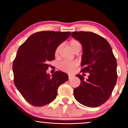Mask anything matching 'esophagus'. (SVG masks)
Wrapping results in <instances>:
<instances>
[{
    "instance_id": "1",
    "label": "esophagus",
    "mask_w": 128,
    "mask_h": 128,
    "mask_svg": "<svg viewBox=\"0 0 128 128\" xmlns=\"http://www.w3.org/2000/svg\"><path fill=\"white\" fill-rule=\"evenodd\" d=\"M73 77V75H72V74H68V79H71Z\"/></svg>"
}]
</instances>
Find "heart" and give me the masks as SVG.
<instances>
[{
  "label": "heart",
  "mask_w": 128,
  "mask_h": 128,
  "mask_svg": "<svg viewBox=\"0 0 128 128\" xmlns=\"http://www.w3.org/2000/svg\"><path fill=\"white\" fill-rule=\"evenodd\" d=\"M70 47L73 50V51H75L78 48H81V44L79 41L76 40H72L69 42ZM61 48V45L60 44L56 47L55 50V56H58L59 55L60 50ZM78 66V63L76 61H63L59 64V68L63 72H65L67 73H72L76 67Z\"/></svg>",
  "instance_id": "b5f03b06"
}]
</instances>
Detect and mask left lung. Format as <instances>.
<instances>
[{
  "instance_id": "left-lung-1",
  "label": "left lung",
  "mask_w": 128,
  "mask_h": 128,
  "mask_svg": "<svg viewBox=\"0 0 128 128\" xmlns=\"http://www.w3.org/2000/svg\"><path fill=\"white\" fill-rule=\"evenodd\" d=\"M72 36L82 45L81 71L90 73L86 80L85 74L76 76L80 79V84L74 89V98L84 106H100L111 96L117 82V61L111 46L93 32H73Z\"/></svg>"
}]
</instances>
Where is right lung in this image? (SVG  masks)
Here are the masks:
<instances>
[{
    "label": "right lung",
    "mask_w": 128,
    "mask_h": 128,
    "mask_svg": "<svg viewBox=\"0 0 128 128\" xmlns=\"http://www.w3.org/2000/svg\"><path fill=\"white\" fill-rule=\"evenodd\" d=\"M70 32L41 31L33 34L19 47L12 63L14 84L24 99L35 106L54 100L58 87L68 80L67 73H46L49 61L55 60L58 46L68 38Z\"/></svg>",
    "instance_id": "obj_1"
}]
</instances>
